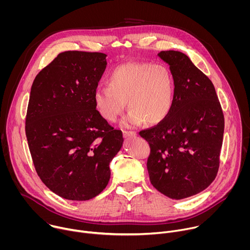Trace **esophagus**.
Returning a JSON list of instances; mask_svg holds the SVG:
<instances>
[{
	"mask_svg": "<svg viewBox=\"0 0 250 250\" xmlns=\"http://www.w3.org/2000/svg\"><path fill=\"white\" fill-rule=\"evenodd\" d=\"M123 134H124L125 137H134V136H136V132L131 131V130H124Z\"/></svg>",
	"mask_w": 250,
	"mask_h": 250,
	"instance_id": "esophagus-1",
	"label": "esophagus"
}]
</instances>
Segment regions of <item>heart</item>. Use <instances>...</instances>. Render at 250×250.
I'll return each instance as SVG.
<instances>
[{"label": "heart", "instance_id": "1", "mask_svg": "<svg viewBox=\"0 0 250 250\" xmlns=\"http://www.w3.org/2000/svg\"><path fill=\"white\" fill-rule=\"evenodd\" d=\"M108 87H98L94 102L99 114L116 122L125 108L130 110L125 126L163 122L174 104L175 85L169 69L162 64L129 62L117 66L106 79Z\"/></svg>", "mask_w": 250, "mask_h": 250}]
</instances>
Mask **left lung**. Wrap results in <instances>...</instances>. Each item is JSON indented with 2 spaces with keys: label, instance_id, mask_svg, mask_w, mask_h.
<instances>
[{
  "label": "left lung",
  "instance_id": "8db88e82",
  "mask_svg": "<svg viewBox=\"0 0 250 250\" xmlns=\"http://www.w3.org/2000/svg\"><path fill=\"white\" fill-rule=\"evenodd\" d=\"M158 56L170 66L174 104L163 122L139 134L150 146L151 184L163 195L181 200L204 191L215 180L225 118L213 84L186 54L166 50Z\"/></svg>",
  "mask_w": 250,
  "mask_h": 250
}]
</instances>
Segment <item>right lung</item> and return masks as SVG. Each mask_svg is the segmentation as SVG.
<instances>
[{"mask_svg":"<svg viewBox=\"0 0 250 250\" xmlns=\"http://www.w3.org/2000/svg\"><path fill=\"white\" fill-rule=\"evenodd\" d=\"M105 54L64 51L35 77L25 135L32 162L56 195L87 201L108 185L110 162L123 146V132L96 110L94 92Z\"/></svg>","mask_w":250,"mask_h":250,"instance_id":"add662e5","label":"right lung"}]
</instances>
